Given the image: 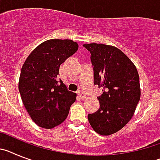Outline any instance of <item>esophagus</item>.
<instances>
[{"label": "esophagus", "mask_w": 160, "mask_h": 160, "mask_svg": "<svg viewBox=\"0 0 160 160\" xmlns=\"http://www.w3.org/2000/svg\"><path fill=\"white\" fill-rule=\"evenodd\" d=\"M77 93H78V96H79V97H80V98H81L82 100H84V99H85V98H86L85 94H84V92H83L79 91L78 92H77Z\"/></svg>", "instance_id": "1"}]
</instances>
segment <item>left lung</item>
Instances as JSON below:
<instances>
[{"label":"left lung","instance_id":"8db88e82","mask_svg":"<svg viewBox=\"0 0 160 160\" xmlns=\"http://www.w3.org/2000/svg\"><path fill=\"white\" fill-rule=\"evenodd\" d=\"M91 54L94 84L102 88L99 109L88 115L97 134L110 135L132 118L140 100L138 71L122 51L105 44H84Z\"/></svg>","mask_w":160,"mask_h":160}]
</instances>
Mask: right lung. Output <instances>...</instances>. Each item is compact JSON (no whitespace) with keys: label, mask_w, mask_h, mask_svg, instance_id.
<instances>
[{"label":"right lung","mask_w":160,"mask_h":160,"mask_svg":"<svg viewBox=\"0 0 160 160\" xmlns=\"http://www.w3.org/2000/svg\"><path fill=\"white\" fill-rule=\"evenodd\" d=\"M78 50L69 39H51L36 47L22 68L18 89L32 120L51 129L66 119L76 93L68 91L59 75V66Z\"/></svg>","instance_id":"add662e5"}]
</instances>
